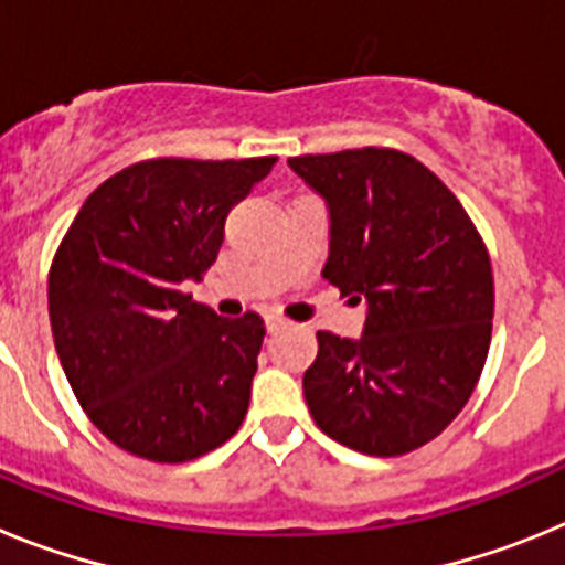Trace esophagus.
Masks as SVG:
<instances>
[{
    "instance_id": "esophagus-1",
    "label": "esophagus",
    "mask_w": 565,
    "mask_h": 565,
    "mask_svg": "<svg viewBox=\"0 0 565 565\" xmlns=\"http://www.w3.org/2000/svg\"><path fill=\"white\" fill-rule=\"evenodd\" d=\"M286 326H288V322L282 317H277V313H266V328L271 333L279 331V328H286Z\"/></svg>"
}]
</instances>
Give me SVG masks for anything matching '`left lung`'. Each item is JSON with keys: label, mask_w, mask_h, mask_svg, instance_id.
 <instances>
[{"label": "left lung", "mask_w": 565, "mask_h": 565, "mask_svg": "<svg viewBox=\"0 0 565 565\" xmlns=\"http://www.w3.org/2000/svg\"><path fill=\"white\" fill-rule=\"evenodd\" d=\"M288 167L331 209L322 277L367 299L359 342L319 331L302 376L333 441L393 458L441 436L463 411L492 339L495 282L476 223L413 154L391 147L297 154Z\"/></svg>", "instance_id": "left-lung-1"}]
</instances>
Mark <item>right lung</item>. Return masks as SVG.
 Listing matches in <instances>:
<instances>
[{
	"mask_svg": "<svg viewBox=\"0 0 565 565\" xmlns=\"http://www.w3.org/2000/svg\"><path fill=\"white\" fill-rule=\"evenodd\" d=\"M277 163L149 158L89 194L50 263L58 362L82 411L121 450L183 463L226 444L248 413L263 317H217L203 279L226 217Z\"/></svg>",
	"mask_w": 565,
	"mask_h": 565,
	"instance_id": "right-lung-1",
	"label": "right lung"
}]
</instances>
